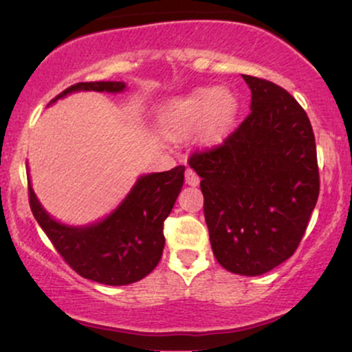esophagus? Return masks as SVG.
Instances as JSON below:
<instances>
[{
  "instance_id": "obj_1",
  "label": "esophagus",
  "mask_w": 352,
  "mask_h": 352,
  "mask_svg": "<svg viewBox=\"0 0 352 352\" xmlns=\"http://www.w3.org/2000/svg\"><path fill=\"white\" fill-rule=\"evenodd\" d=\"M185 182H187L188 185H192V187H197V185L200 184V177L197 175L192 168H187V170H185Z\"/></svg>"
}]
</instances>
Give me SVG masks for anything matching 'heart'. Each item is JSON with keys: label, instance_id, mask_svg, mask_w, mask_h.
<instances>
[{"label": "heart", "instance_id": "obj_1", "mask_svg": "<svg viewBox=\"0 0 352 352\" xmlns=\"http://www.w3.org/2000/svg\"><path fill=\"white\" fill-rule=\"evenodd\" d=\"M236 114L238 99L233 92L208 87L172 100L162 120L172 131H192L201 125V137L207 142H220L235 124Z\"/></svg>", "mask_w": 352, "mask_h": 352}]
</instances>
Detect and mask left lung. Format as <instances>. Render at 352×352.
<instances>
[{"instance_id":"obj_1","label":"left lung","mask_w":352,"mask_h":352,"mask_svg":"<svg viewBox=\"0 0 352 352\" xmlns=\"http://www.w3.org/2000/svg\"><path fill=\"white\" fill-rule=\"evenodd\" d=\"M250 114L220 145L193 152L217 261L258 276L296 252L319 195L316 142L305 109L272 80L243 74Z\"/></svg>"}]
</instances>
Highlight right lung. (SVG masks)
Returning <instances> with one entry per match:
<instances>
[{
	"instance_id": "1",
	"label": "right lung",
	"mask_w": 352,
	"mask_h": 352,
	"mask_svg": "<svg viewBox=\"0 0 352 352\" xmlns=\"http://www.w3.org/2000/svg\"><path fill=\"white\" fill-rule=\"evenodd\" d=\"M124 82H78L51 102L76 91L122 92ZM184 165L142 175L122 204L102 221L89 227H67L46 213L31 185L30 207L51 243L67 265L87 280L124 286L147 276L162 258L164 221L184 185Z\"/></svg>"
}]
</instances>
